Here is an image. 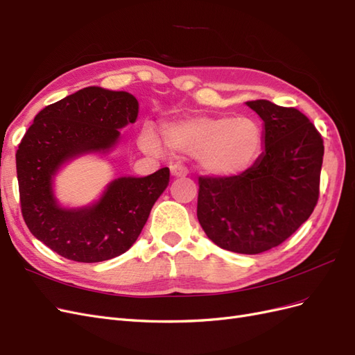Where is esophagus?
I'll return each mask as SVG.
<instances>
[{
  "instance_id": "obj_1",
  "label": "esophagus",
  "mask_w": 355,
  "mask_h": 355,
  "mask_svg": "<svg viewBox=\"0 0 355 355\" xmlns=\"http://www.w3.org/2000/svg\"><path fill=\"white\" fill-rule=\"evenodd\" d=\"M170 171H171V176L175 178H184L188 175V168L182 164H171Z\"/></svg>"
}]
</instances>
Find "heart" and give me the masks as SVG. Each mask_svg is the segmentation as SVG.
<instances>
[{"instance_id": "b5f03b06", "label": "heart", "mask_w": 355, "mask_h": 355, "mask_svg": "<svg viewBox=\"0 0 355 355\" xmlns=\"http://www.w3.org/2000/svg\"><path fill=\"white\" fill-rule=\"evenodd\" d=\"M163 133L171 153L197 155L204 173L220 178L239 176L249 170L263 146L262 128L245 116L187 118L166 124ZM139 142L146 151H159L153 128H145Z\"/></svg>"}]
</instances>
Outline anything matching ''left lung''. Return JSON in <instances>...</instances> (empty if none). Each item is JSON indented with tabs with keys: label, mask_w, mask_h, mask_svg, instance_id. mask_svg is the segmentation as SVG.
Wrapping results in <instances>:
<instances>
[{
	"label": "left lung",
	"mask_w": 355,
	"mask_h": 355,
	"mask_svg": "<svg viewBox=\"0 0 355 355\" xmlns=\"http://www.w3.org/2000/svg\"><path fill=\"white\" fill-rule=\"evenodd\" d=\"M247 106L263 120L265 153L239 176H200L197 218L222 249L257 254L280 245L311 216L324 145L299 110L263 99Z\"/></svg>",
	"instance_id": "left-lung-1"
}]
</instances>
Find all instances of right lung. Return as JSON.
<instances>
[{"label":"right lung","instance_id":"1","mask_svg":"<svg viewBox=\"0 0 355 355\" xmlns=\"http://www.w3.org/2000/svg\"><path fill=\"white\" fill-rule=\"evenodd\" d=\"M139 103L127 92L85 87L41 110L16 153L20 209L26 227L53 252L75 262H102L137 240L158 197L168 185V167L145 178H120L92 207L67 210L53 198L51 178L67 159L106 151L118 128L135 123Z\"/></svg>","mask_w":355,"mask_h":355}]
</instances>
